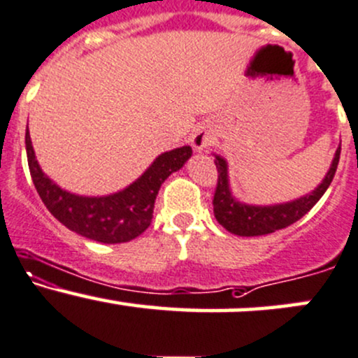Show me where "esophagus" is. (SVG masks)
<instances>
[{
    "label": "esophagus",
    "instance_id": "1",
    "mask_svg": "<svg viewBox=\"0 0 358 358\" xmlns=\"http://www.w3.org/2000/svg\"><path fill=\"white\" fill-rule=\"evenodd\" d=\"M212 144H214V137H212L209 132L199 131L192 136V148H194L197 152H202L203 149L212 146Z\"/></svg>",
    "mask_w": 358,
    "mask_h": 358
}]
</instances>
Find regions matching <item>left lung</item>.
I'll return each instance as SVG.
<instances>
[{"label":"left lung","instance_id":"obj_1","mask_svg":"<svg viewBox=\"0 0 358 358\" xmlns=\"http://www.w3.org/2000/svg\"><path fill=\"white\" fill-rule=\"evenodd\" d=\"M338 146L335 152L329 170L321 180V183L309 194L302 195L299 199L289 200L282 203H270V206H253V203L239 202L233 195L229 185V171H227V161L222 156H215V168H217L219 180L214 194V215L217 222L226 231L238 236H263V234L275 233L278 229L290 226L299 221L302 215L316 206V202L323 197L328 190L333 176L336 173V166L340 161Z\"/></svg>","mask_w":358,"mask_h":358}]
</instances>
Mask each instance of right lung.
Returning <instances> with one entry per match:
<instances>
[{"label": "right lung", "mask_w": 358, "mask_h": 358, "mask_svg": "<svg viewBox=\"0 0 358 358\" xmlns=\"http://www.w3.org/2000/svg\"><path fill=\"white\" fill-rule=\"evenodd\" d=\"M27 159L37 194L59 222L93 241L115 245L127 243L148 229L159 187L171 173L190 159L192 148L182 146L163 152L136 182L115 194L86 197L64 190L42 171L35 158L29 125L25 132Z\"/></svg>", "instance_id": "add662e5"}]
</instances>
